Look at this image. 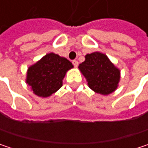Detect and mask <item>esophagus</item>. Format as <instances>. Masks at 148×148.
I'll return each instance as SVG.
<instances>
[{
    "instance_id": "34e87169",
    "label": "esophagus",
    "mask_w": 148,
    "mask_h": 148,
    "mask_svg": "<svg viewBox=\"0 0 148 148\" xmlns=\"http://www.w3.org/2000/svg\"><path fill=\"white\" fill-rule=\"evenodd\" d=\"M72 63H73V65H74L75 68L78 67V65H79V62H78V61H76V60H74V61L72 62Z\"/></svg>"
}]
</instances>
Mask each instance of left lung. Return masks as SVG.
<instances>
[{
	"label": "left lung",
	"mask_w": 148,
	"mask_h": 148,
	"mask_svg": "<svg viewBox=\"0 0 148 148\" xmlns=\"http://www.w3.org/2000/svg\"><path fill=\"white\" fill-rule=\"evenodd\" d=\"M79 69L87 80L89 87L97 93L107 95L114 92L120 79V71L99 52L86 56Z\"/></svg>",
	"instance_id": "8db88e82"
}]
</instances>
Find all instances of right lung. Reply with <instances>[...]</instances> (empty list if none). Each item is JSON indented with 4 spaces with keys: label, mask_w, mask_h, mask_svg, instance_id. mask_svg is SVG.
Segmentation results:
<instances>
[{
    "label": "right lung",
    "mask_w": 148,
    "mask_h": 148,
    "mask_svg": "<svg viewBox=\"0 0 148 148\" xmlns=\"http://www.w3.org/2000/svg\"><path fill=\"white\" fill-rule=\"evenodd\" d=\"M73 64L54 53L44 56L27 71L26 82L39 97H49L62 86V79Z\"/></svg>",
    "instance_id": "obj_1"
}]
</instances>
